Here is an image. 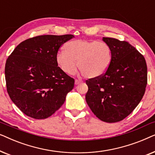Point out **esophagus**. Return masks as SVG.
<instances>
[{
    "label": "esophagus",
    "mask_w": 155,
    "mask_h": 155,
    "mask_svg": "<svg viewBox=\"0 0 155 155\" xmlns=\"http://www.w3.org/2000/svg\"><path fill=\"white\" fill-rule=\"evenodd\" d=\"M80 83H81V81H80V80H78L77 79L75 80V84H76V85H78V84H79Z\"/></svg>",
    "instance_id": "1"
}]
</instances>
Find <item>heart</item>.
Wrapping results in <instances>:
<instances>
[{"label":"heart","instance_id":"1","mask_svg":"<svg viewBox=\"0 0 155 155\" xmlns=\"http://www.w3.org/2000/svg\"><path fill=\"white\" fill-rule=\"evenodd\" d=\"M112 51L110 46L97 40L77 39L65 45V51L56 56L57 64L65 73L71 75L78 69L84 77L97 78L102 76L111 65Z\"/></svg>","mask_w":155,"mask_h":155}]
</instances>
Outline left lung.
I'll use <instances>...</instances> for the list:
<instances>
[{
    "mask_svg": "<svg viewBox=\"0 0 155 155\" xmlns=\"http://www.w3.org/2000/svg\"><path fill=\"white\" fill-rule=\"evenodd\" d=\"M112 51L107 71L89 79L85 99L99 119L116 123L127 117L138 105L147 83V68L144 56L126 41L103 37Z\"/></svg>",
    "mask_w": 155,
    "mask_h": 155,
    "instance_id": "8db88e82",
    "label": "left lung"
}]
</instances>
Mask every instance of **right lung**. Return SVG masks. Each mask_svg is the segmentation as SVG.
I'll use <instances>...</instances> for the list:
<instances>
[{"label": "right lung", "mask_w": 155, "mask_h": 155, "mask_svg": "<svg viewBox=\"0 0 155 155\" xmlns=\"http://www.w3.org/2000/svg\"><path fill=\"white\" fill-rule=\"evenodd\" d=\"M73 37L37 36L21 42L8 56L5 67L8 93L25 115L35 119L49 117L73 89L75 80L56 62L59 48Z\"/></svg>", "instance_id": "add662e5"}]
</instances>
